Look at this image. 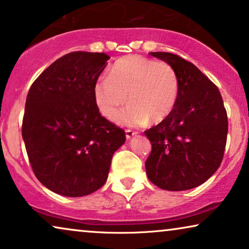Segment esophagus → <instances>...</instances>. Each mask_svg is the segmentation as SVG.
Returning a JSON list of instances; mask_svg holds the SVG:
<instances>
[{
    "label": "esophagus",
    "mask_w": 249,
    "mask_h": 249,
    "mask_svg": "<svg viewBox=\"0 0 249 249\" xmlns=\"http://www.w3.org/2000/svg\"><path fill=\"white\" fill-rule=\"evenodd\" d=\"M136 134H137V132L132 131V130H130V129H127V130H125V137H127V139L132 138Z\"/></svg>",
    "instance_id": "esophagus-1"
}]
</instances>
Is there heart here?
Returning a JSON list of instances; mask_svg holds the SVG:
<instances>
[{
  "instance_id": "1",
  "label": "heart",
  "mask_w": 249,
  "mask_h": 249,
  "mask_svg": "<svg viewBox=\"0 0 249 249\" xmlns=\"http://www.w3.org/2000/svg\"><path fill=\"white\" fill-rule=\"evenodd\" d=\"M178 88V77L169 63L128 55L115 61L107 78L95 85L94 98L100 113L108 120L117 115L128 96L130 105L118 114V124L142 125L148 120L159 124L175 107Z\"/></svg>"
}]
</instances>
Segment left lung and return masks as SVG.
<instances>
[{"mask_svg":"<svg viewBox=\"0 0 249 249\" xmlns=\"http://www.w3.org/2000/svg\"><path fill=\"white\" fill-rule=\"evenodd\" d=\"M178 77V98L170 115L145 130L152 152L148 179L161 189L198 187L219 169L227 144L228 117L219 89L198 68L176 54L151 52Z\"/></svg>","mask_w":249,"mask_h":249,"instance_id":"obj_1","label":"left lung"}]
</instances>
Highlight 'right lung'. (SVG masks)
<instances>
[{"label":"right lung","instance_id":"add662e5","mask_svg":"<svg viewBox=\"0 0 249 249\" xmlns=\"http://www.w3.org/2000/svg\"><path fill=\"white\" fill-rule=\"evenodd\" d=\"M110 56L66 54L43 71L27 95L22 138L36 178L53 193L81 197L107 181L121 128L102 117L94 98Z\"/></svg>","mask_w":249,"mask_h":249}]
</instances>
